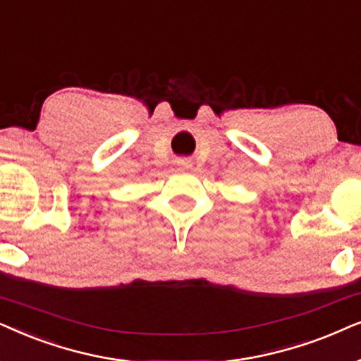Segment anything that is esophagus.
<instances>
[{"label": "esophagus", "instance_id": "esophagus-1", "mask_svg": "<svg viewBox=\"0 0 361 361\" xmlns=\"http://www.w3.org/2000/svg\"><path fill=\"white\" fill-rule=\"evenodd\" d=\"M180 163H183V165H190V161H188V160H181Z\"/></svg>", "mask_w": 361, "mask_h": 361}]
</instances>
